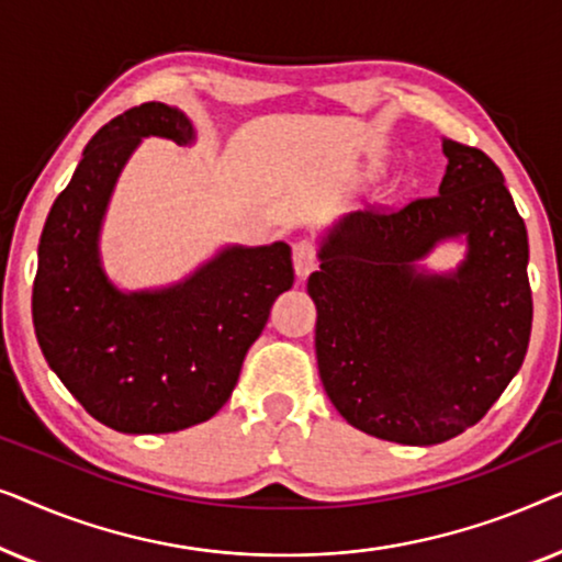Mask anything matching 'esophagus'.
<instances>
[{
	"instance_id": "34e87169",
	"label": "esophagus",
	"mask_w": 562,
	"mask_h": 562,
	"mask_svg": "<svg viewBox=\"0 0 562 562\" xmlns=\"http://www.w3.org/2000/svg\"><path fill=\"white\" fill-rule=\"evenodd\" d=\"M317 268V248L310 240H299L294 245V271L299 279H306Z\"/></svg>"
}]
</instances>
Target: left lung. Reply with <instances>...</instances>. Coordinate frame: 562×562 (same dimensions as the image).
I'll use <instances>...</instances> for the list:
<instances>
[{"label": "left lung", "mask_w": 562, "mask_h": 562, "mask_svg": "<svg viewBox=\"0 0 562 562\" xmlns=\"http://www.w3.org/2000/svg\"><path fill=\"white\" fill-rule=\"evenodd\" d=\"M442 153L440 194L345 214L306 281L329 402L360 432L398 445L473 427L517 375L532 329L527 227L502 171L448 137ZM448 239H463L467 258L427 272L420 260Z\"/></svg>", "instance_id": "8db88e82"}]
</instances>
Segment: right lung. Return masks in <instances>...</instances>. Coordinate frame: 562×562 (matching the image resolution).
Here are the masks:
<instances>
[{
    "mask_svg": "<svg viewBox=\"0 0 562 562\" xmlns=\"http://www.w3.org/2000/svg\"><path fill=\"white\" fill-rule=\"evenodd\" d=\"M194 143L187 114L145 102L106 122L83 148L37 245L33 325L50 371L83 409L127 435L179 432L214 417L276 296L291 289L286 243L227 245L187 279L122 291L99 237L122 168L143 137Z\"/></svg>",
    "mask_w": 562,
    "mask_h": 562,
    "instance_id": "right-lung-1",
    "label": "right lung"
}]
</instances>
